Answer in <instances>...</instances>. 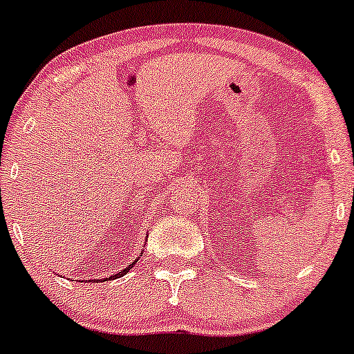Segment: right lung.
<instances>
[{"label": "right lung", "instance_id": "add662e5", "mask_svg": "<svg viewBox=\"0 0 354 354\" xmlns=\"http://www.w3.org/2000/svg\"><path fill=\"white\" fill-rule=\"evenodd\" d=\"M134 264H136V261H134L133 264H129V266H127V268H124L122 271H121V272H118V274H115V276H111V278H109V279H112V278H119V276H124V274H126V272H129V269L133 268Z\"/></svg>", "mask_w": 354, "mask_h": 354}]
</instances>
